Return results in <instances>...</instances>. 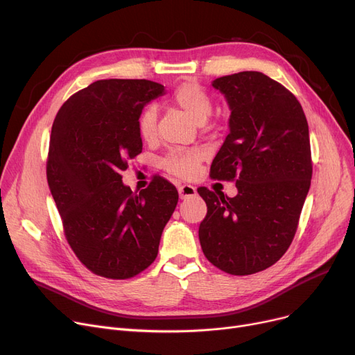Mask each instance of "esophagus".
Here are the masks:
<instances>
[{"mask_svg":"<svg viewBox=\"0 0 355 355\" xmlns=\"http://www.w3.org/2000/svg\"><path fill=\"white\" fill-rule=\"evenodd\" d=\"M197 190L196 187H193V185L190 184H184V185H180L178 187V196L181 200H185V198H190L193 196H196Z\"/></svg>","mask_w":355,"mask_h":355,"instance_id":"esophagus-1","label":"esophagus"}]
</instances>
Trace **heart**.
Masks as SVG:
<instances>
[{"label": "heart", "mask_w": 355, "mask_h": 355, "mask_svg": "<svg viewBox=\"0 0 355 355\" xmlns=\"http://www.w3.org/2000/svg\"><path fill=\"white\" fill-rule=\"evenodd\" d=\"M171 102L198 125L206 122L213 112L211 96L196 82H184L180 85L173 93ZM157 119L158 116L154 106H148L142 110L138 118V134L142 141L151 142L155 138ZM201 155L198 151L175 149L162 159V166L171 174L187 178L197 171Z\"/></svg>", "instance_id": "b5f03b06"}]
</instances>
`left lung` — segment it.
<instances>
[{
	"mask_svg": "<svg viewBox=\"0 0 355 355\" xmlns=\"http://www.w3.org/2000/svg\"><path fill=\"white\" fill-rule=\"evenodd\" d=\"M211 86L229 105L230 132L210 175L234 180L237 194L197 190L207 204L200 245L223 272L252 275L275 265L292 243L312 177L308 122L292 93L260 71Z\"/></svg>",
	"mask_w": 355,
	"mask_h": 355,
	"instance_id": "left-lung-1",
	"label": "left lung"
}]
</instances>
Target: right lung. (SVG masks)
Instances as JSON below:
<instances>
[{
    "label": "right lung",
    "mask_w": 355,
    "mask_h": 355,
    "mask_svg": "<svg viewBox=\"0 0 355 355\" xmlns=\"http://www.w3.org/2000/svg\"><path fill=\"white\" fill-rule=\"evenodd\" d=\"M165 87L145 79L96 80L70 96L51 128L47 181L64 234L80 262L109 279L151 265L178 193L155 178L134 194L122 182L142 151L138 118Z\"/></svg>",
    "instance_id": "add662e5"
}]
</instances>
